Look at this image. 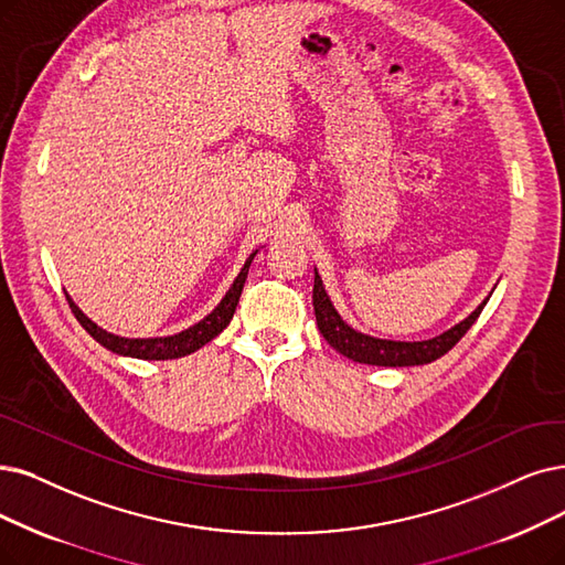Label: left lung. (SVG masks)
<instances>
[{
  "label": "left lung",
  "mask_w": 565,
  "mask_h": 565,
  "mask_svg": "<svg viewBox=\"0 0 565 565\" xmlns=\"http://www.w3.org/2000/svg\"><path fill=\"white\" fill-rule=\"evenodd\" d=\"M489 299H484L476 310H472L468 318L459 324H455L449 331L428 338V341L417 343H401V341H382V338H373L366 333H359L352 327H348L341 315L335 312L331 306L322 278L315 268V285H312V308H315V320H318L320 333L327 338V343L341 352L343 356L359 361V364H371V366H422L431 364V361L440 359L452 350L463 333L476 324L480 318L482 308Z\"/></svg>",
  "instance_id": "left-lung-1"
}]
</instances>
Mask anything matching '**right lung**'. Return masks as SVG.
<instances>
[{
    "instance_id": "obj_1",
    "label": "right lung",
    "mask_w": 565,
    "mask_h": 565,
    "mask_svg": "<svg viewBox=\"0 0 565 565\" xmlns=\"http://www.w3.org/2000/svg\"><path fill=\"white\" fill-rule=\"evenodd\" d=\"M257 250L247 257V262L243 264L241 274L236 276L234 285L230 287L227 295L217 303V308L206 315L204 320L196 322L194 327L180 331L175 335H167V338H122L116 333H108L102 327H97L93 320L85 318V315L78 310V306L72 301V297L66 295V301H70L72 312L76 315V320L81 322V327L95 338L97 343H102L106 350L116 352V354H125V356H137V359H178V356H185L196 352L199 348H204L206 343H211L213 338L222 331L227 329V324L234 318V310L238 306L241 299V291L247 278V268H250L253 259H255Z\"/></svg>"
}]
</instances>
